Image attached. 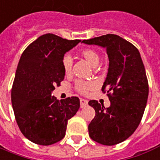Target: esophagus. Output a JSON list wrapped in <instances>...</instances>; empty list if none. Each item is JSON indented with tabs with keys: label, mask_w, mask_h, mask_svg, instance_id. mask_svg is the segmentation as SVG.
Returning a JSON list of instances; mask_svg holds the SVG:
<instances>
[{
	"label": "esophagus",
	"mask_w": 160,
	"mask_h": 160,
	"mask_svg": "<svg viewBox=\"0 0 160 160\" xmlns=\"http://www.w3.org/2000/svg\"><path fill=\"white\" fill-rule=\"evenodd\" d=\"M88 102L87 100H85V99H82V98H81V99H80V105H81V108H84V107H86L87 106H88Z\"/></svg>",
	"instance_id": "obj_1"
}]
</instances>
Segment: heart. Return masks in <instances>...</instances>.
Here are the masks:
<instances>
[{"instance_id": "heart-1", "label": "heart", "mask_w": 160, "mask_h": 160, "mask_svg": "<svg viewBox=\"0 0 160 160\" xmlns=\"http://www.w3.org/2000/svg\"><path fill=\"white\" fill-rule=\"evenodd\" d=\"M80 54L82 58L88 61V62L92 68H96L99 64L101 60L100 54L94 49L92 48H84L80 52ZM62 68L66 74H68L72 71V58L70 55H65L62 61ZM95 87V84L92 82L83 81V80H78L76 83L77 90L81 93H87L88 91L92 89Z\"/></svg>"}]
</instances>
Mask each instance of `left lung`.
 Here are the masks:
<instances>
[{"label":"left lung","instance_id":"obj_1","mask_svg":"<svg viewBox=\"0 0 160 160\" xmlns=\"http://www.w3.org/2000/svg\"><path fill=\"white\" fill-rule=\"evenodd\" d=\"M82 43L104 48L109 59L102 89L107 90L111 105L105 108L95 100L88 102L96 112L88 126L89 136L102 145H116L132 135L145 112L149 95L145 66L137 48L116 34L96 37Z\"/></svg>","mask_w":160,"mask_h":160}]
</instances>
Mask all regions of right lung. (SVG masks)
I'll use <instances>...</instances> for the list:
<instances>
[{
	"mask_svg": "<svg viewBox=\"0 0 160 160\" xmlns=\"http://www.w3.org/2000/svg\"><path fill=\"white\" fill-rule=\"evenodd\" d=\"M81 40H68L53 34L41 35L20 57L11 90L15 120L31 142L49 145L64 137L68 121L80 107L77 97L58 100L54 87L64 78L62 61Z\"/></svg>",
	"mask_w": 160,
	"mask_h": 160,
	"instance_id": "add662e5",
	"label": "right lung"
}]
</instances>
